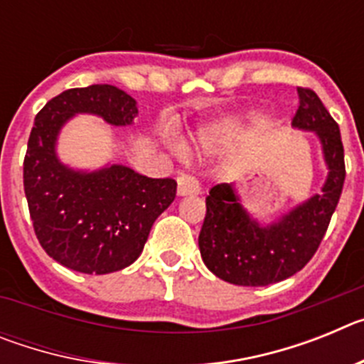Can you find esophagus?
<instances>
[{"label":"esophagus","mask_w":364,"mask_h":364,"mask_svg":"<svg viewBox=\"0 0 364 364\" xmlns=\"http://www.w3.org/2000/svg\"><path fill=\"white\" fill-rule=\"evenodd\" d=\"M176 184H178V195L180 197H188V195H198L200 193V184L198 180L193 175L188 173H182V175L176 178Z\"/></svg>","instance_id":"esophagus-1"}]
</instances>
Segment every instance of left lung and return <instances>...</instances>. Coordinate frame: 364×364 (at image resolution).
<instances>
[{
    "label": "left lung",
    "mask_w": 364,
    "mask_h": 364,
    "mask_svg": "<svg viewBox=\"0 0 364 364\" xmlns=\"http://www.w3.org/2000/svg\"><path fill=\"white\" fill-rule=\"evenodd\" d=\"M297 92L291 125L319 136L328 178L319 195L268 226L247 215L233 186L210 189L198 247L208 269L230 284L268 286L301 272L317 252L339 202L346 176L339 125L311 89L297 87Z\"/></svg>",
    "instance_id": "8db88e82"
}]
</instances>
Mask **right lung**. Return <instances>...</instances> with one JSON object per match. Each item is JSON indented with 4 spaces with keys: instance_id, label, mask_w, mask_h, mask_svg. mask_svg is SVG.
I'll return each instance as SVG.
<instances>
[{
    "instance_id": "obj_1",
    "label": "right lung",
    "mask_w": 364,
    "mask_h": 364,
    "mask_svg": "<svg viewBox=\"0 0 364 364\" xmlns=\"http://www.w3.org/2000/svg\"><path fill=\"white\" fill-rule=\"evenodd\" d=\"M76 112L129 125L136 102L114 85L67 89L36 114L23 160L32 226L47 255L65 268L104 275L140 257L153 222L176 195L173 178H147L131 167L74 171L56 156V138Z\"/></svg>"
}]
</instances>
